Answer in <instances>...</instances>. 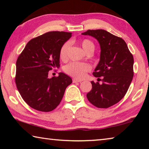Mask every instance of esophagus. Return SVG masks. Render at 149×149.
Listing matches in <instances>:
<instances>
[{"label":"esophagus","mask_w":149,"mask_h":149,"mask_svg":"<svg viewBox=\"0 0 149 149\" xmlns=\"http://www.w3.org/2000/svg\"><path fill=\"white\" fill-rule=\"evenodd\" d=\"M82 81L81 80H79V79H73V83H77V82H81Z\"/></svg>","instance_id":"34e87169"}]
</instances>
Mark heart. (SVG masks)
Segmentation results:
<instances>
[{"label":"heart","instance_id":"obj_1","mask_svg":"<svg viewBox=\"0 0 149 149\" xmlns=\"http://www.w3.org/2000/svg\"><path fill=\"white\" fill-rule=\"evenodd\" d=\"M80 44L84 50L87 53H93L95 50V45L89 39H85L81 41ZM70 44L68 42H65L60 48L59 55L62 60H65L67 58L68 50L69 49ZM91 66L87 63L71 62L67 64L64 68V72L66 74L79 79L84 77L85 73L90 71Z\"/></svg>","mask_w":149,"mask_h":149}]
</instances>
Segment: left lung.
Here are the masks:
<instances>
[{
  "instance_id": "obj_1",
  "label": "left lung",
  "mask_w": 149,
  "mask_h": 149,
  "mask_svg": "<svg viewBox=\"0 0 149 149\" xmlns=\"http://www.w3.org/2000/svg\"><path fill=\"white\" fill-rule=\"evenodd\" d=\"M82 35L95 37L101 50L100 61L93 74L102 77L98 79L102 84L91 82L92 89L87 94V99L97 108L112 107L123 99L132 83L134 74L133 55L124 40L106 30L89 29Z\"/></svg>"
}]
</instances>
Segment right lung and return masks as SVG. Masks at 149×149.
Segmentation results:
<instances>
[{
  "instance_id": "add662e5",
  "label": "right lung",
  "mask_w": 149,
  "mask_h": 149,
  "mask_svg": "<svg viewBox=\"0 0 149 149\" xmlns=\"http://www.w3.org/2000/svg\"><path fill=\"white\" fill-rule=\"evenodd\" d=\"M72 33L50 31L27 42L16 61L15 77L17 89L30 107L50 112L61 102L72 78L64 73L48 77L49 72L60 66V48Z\"/></svg>"
}]
</instances>
